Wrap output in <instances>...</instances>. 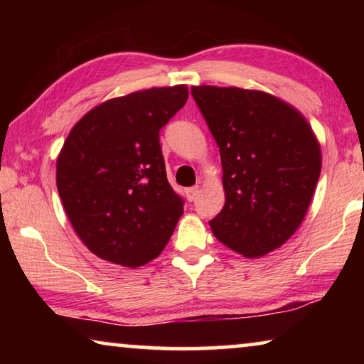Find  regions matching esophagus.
<instances>
[{
	"instance_id": "34e87169",
	"label": "esophagus",
	"mask_w": 364,
	"mask_h": 364,
	"mask_svg": "<svg viewBox=\"0 0 364 364\" xmlns=\"http://www.w3.org/2000/svg\"><path fill=\"white\" fill-rule=\"evenodd\" d=\"M197 194H199V188H197V186L186 189V199L188 200H194L196 197H197Z\"/></svg>"
}]
</instances>
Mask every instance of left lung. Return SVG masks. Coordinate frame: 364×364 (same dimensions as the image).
Wrapping results in <instances>:
<instances>
[{
  "label": "left lung",
  "mask_w": 364,
  "mask_h": 364,
  "mask_svg": "<svg viewBox=\"0 0 364 364\" xmlns=\"http://www.w3.org/2000/svg\"><path fill=\"white\" fill-rule=\"evenodd\" d=\"M220 147L225 205L208 221L242 257L279 249L304 221L321 173V147L291 104L258 90L193 86Z\"/></svg>",
  "instance_id": "8db88e82"
}]
</instances>
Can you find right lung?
<instances>
[{
	"label": "right lung",
	"instance_id": "add662e5",
	"mask_svg": "<svg viewBox=\"0 0 364 364\" xmlns=\"http://www.w3.org/2000/svg\"><path fill=\"white\" fill-rule=\"evenodd\" d=\"M186 85L134 91L80 119L56 162L67 218L95 255L128 268L160 255L183 215L159 132L188 101Z\"/></svg>",
	"mask_w": 364,
	"mask_h": 364
}]
</instances>
